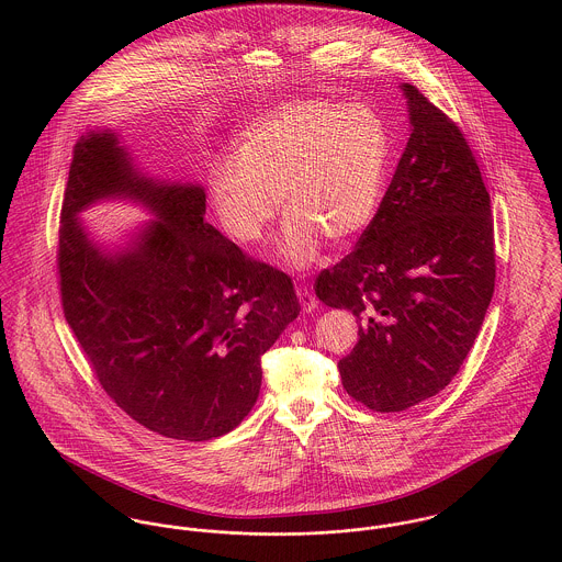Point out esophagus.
Instances as JSON below:
<instances>
[{"mask_svg":"<svg viewBox=\"0 0 562 562\" xmlns=\"http://www.w3.org/2000/svg\"><path fill=\"white\" fill-rule=\"evenodd\" d=\"M296 296H299V301H301V307H303V312L312 314V312L316 310L318 301H316V296L312 294V290H310L305 283H299V285H296Z\"/></svg>","mask_w":562,"mask_h":562,"instance_id":"1","label":"esophagus"}]
</instances>
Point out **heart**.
Returning a JSON list of instances; mask_svg holds the SVG:
<instances>
[{
    "instance_id": "heart-1",
    "label": "heart",
    "mask_w": 562,
    "mask_h": 562,
    "mask_svg": "<svg viewBox=\"0 0 562 562\" xmlns=\"http://www.w3.org/2000/svg\"><path fill=\"white\" fill-rule=\"evenodd\" d=\"M392 145L383 119L368 105L299 99L250 121L234 160L207 172V194L223 232L255 246L279 214H288L279 255L305 268L324 238L348 241L374 221L390 170Z\"/></svg>"
}]
</instances>
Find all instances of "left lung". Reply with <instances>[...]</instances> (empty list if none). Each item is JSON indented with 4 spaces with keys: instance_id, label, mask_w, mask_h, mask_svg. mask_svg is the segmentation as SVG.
Returning a JSON list of instances; mask_svg holds the SVG:
<instances>
[{
    "instance_id": "8db88e82",
    "label": "left lung",
    "mask_w": 562,
    "mask_h": 562,
    "mask_svg": "<svg viewBox=\"0 0 562 562\" xmlns=\"http://www.w3.org/2000/svg\"><path fill=\"white\" fill-rule=\"evenodd\" d=\"M411 136L355 250L316 279L324 305L359 321L341 385L379 413L437 396L461 370L495 288L491 199L457 123L402 86Z\"/></svg>"
}]
</instances>
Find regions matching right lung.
<instances>
[{"instance_id": "add662e5", "label": "right lung", "mask_w": 562, "mask_h": 562, "mask_svg": "<svg viewBox=\"0 0 562 562\" xmlns=\"http://www.w3.org/2000/svg\"><path fill=\"white\" fill-rule=\"evenodd\" d=\"M121 195L159 221L105 256L77 214ZM63 312L99 385L132 419L168 439L234 430L261 387V355L301 305L292 279L205 223V192L140 175L112 132L74 149L58 232Z\"/></svg>"}]
</instances>
